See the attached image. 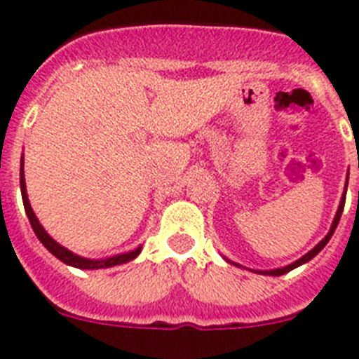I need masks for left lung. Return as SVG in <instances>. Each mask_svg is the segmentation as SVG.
Masks as SVG:
<instances>
[{
  "instance_id": "8db88e82",
  "label": "left lung",
  "mask_w": 359,
  "mask_h": 359,
  "mask_svg": "<svg viewBox=\"0 0 359 359\" xmlns=\"http://www.w3.org/2000/svg\"><path fill=\"white\" fill-rule=\"evenodd\" d=\"M347 183H348V174H347ZM347 183H345V192H344V194H341V199H340V207H338V210H336L334 221H332L331 228H329L327 236L323 237V239L320 241L318 244H316L315 248L311 250V252H307L306 255H304V257H300V259H298V261H294V262H291V264L284 266V268H277V269H264V271H262V269H250V271H253V273H261V275H271V277H280V275L287 273V271H291V269L298 268V266L306 264V262H309L311 259H313V257H316V255H318V253L322 252L323 248H325V244L329 243V239H331V237H332V233H334L336 226H338V223H340L341 212H344V207H345V196H347ZM223 259H224V261H226V262H230V264H236V266H239V268H243V266H241V264H237V262H231L230 259H226V257H223Z\"/></svg>"
}]
</instances>
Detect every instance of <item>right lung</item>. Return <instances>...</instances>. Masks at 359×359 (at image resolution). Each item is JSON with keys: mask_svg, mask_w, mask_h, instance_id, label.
<instances>
[{"mask_svg": "<svg viewBox=\"0 0 359 359\" xmlns=\"http://www.w3.org/2000/svg\"><path fill=\"white\" fill-rule=\"evenodd\" d=\"M23 156H21V170H19V185H21V196H23V205H25V212L28 215V221H30L32 228L36 231L37 239L43 243V246L48 250L52 255H55L57 259L65 264L73 266V268L79 269H100V268H113V266L118 264H126V262L133 261L136 257L140 255L142 246H138L136 250L128 253H120V255H113V257H106V259H86V257L77 255V253L69 252L68 248H65L62 244L57 243L55 239L50 237V233L43 228V224L39 223V219L36 217L34 210L30 207V201H28V194H27V185H25V169H23Z\"/></svg>", "mask_w": 359, "mask_h": 359, "instance_id": "add662e5", "label": "right lung"}]
</instances>
